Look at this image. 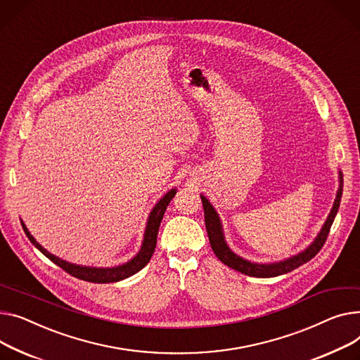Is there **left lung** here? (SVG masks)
<instances>
[{"label": "left lung", "mask_w": 360, "mask_h": 360, "mask_svg": "<svg viewBox=\"0 0 360 360\" xmlns=\"http://www.w3.org/2000/svg\"><path fill=\"white\" fill-rule=\"evenodd\" d=\"M342 193H343V174L339 171V189H338L336 200H334V204L328 214V217H327L324 226L321 227L319 236L314 238V242L311 243L304 252H301L292 257L285 259V260L275 262V263H253V262H249L238 255H236L226 243L223 226H221L217 211H215V208L211 205V202L204 195H201V201H202V207H204V217H205V229L208 233L211 249L215 253V256H217L224 263V265H227L229 268H231L237 272L249 275V276L272 278V276L288 274V272L300 268L301 265H304V263H307L308 260L313 259L324 246L330 227H331L334 217H336V214L340 207Z\"/></svg>", "instance_id": "8db88e82"}]
</instances>
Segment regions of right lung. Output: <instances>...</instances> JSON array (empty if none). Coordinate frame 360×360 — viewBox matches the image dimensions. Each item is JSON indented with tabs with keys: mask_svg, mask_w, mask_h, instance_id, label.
I'll return each mask as SVG.
<instances>
[{
	"mask_svg": "<svg viewBox=\"0 0 360 360\" xmlns=\"http://www.w3.org/2000/svg\"><path fill=\"white\" fill-rule=\"evenodd\" d=\"M176 189H171L158 201V204L153 207V210L149 214L148 219V224H146V230H145V236H143V243L141 248L139 250V253L130 259L127 263H123V265H118L114 268H89V266H81V265H75V263H69L63 259H59L58 256L52 255L47 252L41 245H39L36 242V238L30 234L29 229L26 227L21 221L22 230L26 233V236L29 237V240L47 257L51 259L55 265H58L59 268H62L65 272H68L69 275L75 276L78 279L86 281V282H94V283H110V282H118L122 279H126L134 274H137L140 269L145 268L153 252L156 248V240H158V231H159V226L160 221L163 219V214L166 211V207L169 205L171 200L175 197Z\"/></svg>",
	"mask_w": 360,
	"mask_h": 360,
	"instance_id": "1",
	"label": "right lung"
}]
</instances>
